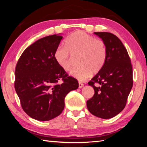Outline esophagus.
<instances>
[{
	"instance_id": "34e87169",
	"label": "esophagus",
	"mask_w": 147,
	"mask_h": 147,
	"mask_svg": "<svg viewBox=\"0 0 147 147\" xmlns=\"http://www.w3.org/2000/svg\"><path fill=\"white\" fill-rule=\"evenodd\" d=\"M84 86V84L81 83V82H79V83H78V88H83Z\"/></svg>"
}]
</instances>
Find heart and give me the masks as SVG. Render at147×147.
I'll use <instances>...</instances> for the list:
<instances>
[{"instance_id":"heart-1","label":"heart","mask_w":147,"mask_h":147,"mask_svg":"<svg viewBox=\"0 0 147 147\" xmlns=\"http://www.w3.org/2000/svg\"><path fill=\"white\" fill-rule=\"evenodd\" d=\"M78 55V65L71 75L84 81L92 73H97L102 68L107 58L105 43L83 31H76L65 41V47H58L54 54L55 61L64 71H69L72 64L71 56Z\"/></svg>"}]
</instances>
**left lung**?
Listing matches in <instances>:
<instances>
[{
	"mask_svg": "<svg viewBox=\"0 0 147 147\" xmlns=\"http://www.w3.org/2000/svg\"><path fill=\"white\" fill-rule=\"evenodd\" d=\"M94 34L105 43L107 58L102 68L88 82L94 94L87 101V107L93 115L110 119L126 106L133 86L132 66L127 51L117 37L106 32Z\"/></svg>",
	"mask_w": 147,
	"mask_h": 147,
	"instance_id": "8db88e82",
	"label": "left lung"
}]
</instances>
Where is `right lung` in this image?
Wrapping results in <instances>:
<instances>
[{
    "instance_id": "right-lung-1",
    "label": "right lung",
    "mask_w": 147,
    "mask_h": 147,
    "mask_svg": "<svg viewBox=\"0 0 147 147\" xmlns=\"http://www.w3.org/2000/svg\"><path fill=\"white\" fill-rule=\"evenodd\" d=\"M62 38L54 34L39 39L24 50L16 65L15 89L24 112L36 120L47 121L60 115L65 96L78 88V80L54 59Z\"/></svg>"
}]
</instances>
